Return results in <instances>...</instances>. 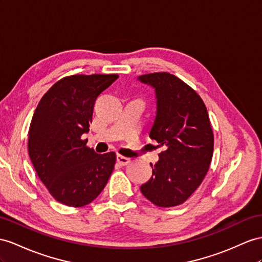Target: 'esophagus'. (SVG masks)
Here are the masks:
<instances>
[{
  "label": "esophagus",
  "instance_id": "esophagus-1",
  "mask_svg": "<svg viewBox=\"0 0 262 262\" xmlns=\"http://www.w3.org/2000/svg\"><path fill=\"white\" fill-rule=\"evenodd\" d=\"M116 159H117V163H118L119 165H122V166H125V165L130 163V159H129V158H127V157L122 156V155H117V156H116Z\"/></svg>",
  "mask_w": 262,
  "mask_h": 262
}]
</instances>
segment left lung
I'll return each instance as SVG.
<instances>
[{"label": "left lung", "mask_w": 262, "mask_h": 262, "mask_svg": "<svg viewBox=\"0 0 262 262\" xmlns=\"http://www.w3.org/2000/svg\"><path fill=\"white\" fill-rule=\"evenodd\" d=\"M155 90L156 116L149 137L165 147L152 175L140 191L154 205L185 203L203 182L213 151V134L206 106L190 86L169 73L138 76Z\"/></svg>", "instance_id": "obj_1"}]
</instances>
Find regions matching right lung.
I'll return each instance as SVG.
<instances>
[{
	"label": "right lung",
	"instance_id": "1",
	"mask_svg": "<svg viewBox=\"0 0 262 262\" xmlns=\"http://www.w3.org/2000/svg\"><path fill=\"white\" fill-rule=\"evenodd\" d=\"M117 74L73 75L46 92L32 117L29 154L41 182L58 203L83 207L97 198L114 170L116 154L86 147L95 99Z\"/></svg>",
	"mask_w": 262,
	"mask_h": 262
}]
</instances>
